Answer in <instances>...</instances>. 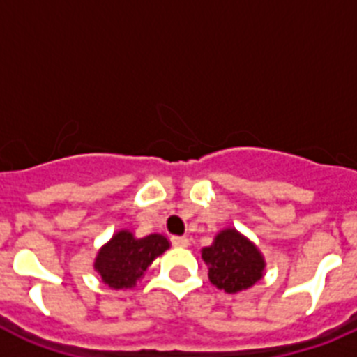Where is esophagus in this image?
Segmentation results:
<instances>
[{
  "label": "esophagus",
  "mask_w": 357,
  "mask_h": 357,
  "mask_svg": "<svg viewBox=\"0 0 357 357\" xmlns=\"http://www.w3.org/2000/svg\"><path fill=\"white\" fill-rule=\"evenodd\" d=\"M172 243L175 245V247L184 248V247H188V245H189V239H188V236H173Z\"/></svg>",
  "instance_id": "34e87169"
}]
</instances>
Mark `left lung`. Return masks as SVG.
I'll return each instance as SVG.
<instances>
[{
	"instance_id": "left-lung-1",
	"label": "left lung",
	"mask_w": 357,
	"mask_h": 357,
	"mask_svg": "<svg viewBox=\"0 0 357 357\" xmlns=\"http://www.w3.org/2000/svg\"><path fill=\"white\" fill-rule=\"evenodd\" d=\"M202 259L209 266V280L225 293L248 289L263 279L264 257L250 239L236 229L220 230L211 247L202 248Z\"/></svg>"
}]
</instances>
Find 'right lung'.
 I'll return each mask as SVG.
<instances>
[{
    "instance_id": "add662e5",
    "label": "right lung",
    "mask_w": 357,
    "mask_h": 357,
    "mask_svg": "<svg viewBox=\"0 0 357 357\" xmlns=\"http://www.w3.org/2000/svg\"><path fill=\"white\" fill-rule=\"evenodd\" d=\"M168 248L169 241L162 234L135 238L130 230H119L100 248L94 270L109 288H134L153 259Z\"/></svg>"
}]
</instances>
